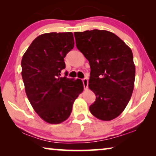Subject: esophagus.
<instances>
[{
    "label": "esophagus",
    "mask_w": 156,
    "mask_h": 156,
    "mask_svg": "<svg viewBox=\"0 0 156 156\" xmlns=\"http://www.w3.org/2000/svg\"><path fill=\"white\" fill-rule=\"evenodd\" d=\"M82 82H83V85H84V89H86L87 87H88V80H87V78L83 79Z\"/></svg>",
    "instance_id": "obj_1"
}]
</instances>
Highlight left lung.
I'll return each instance as SVG.
<instances>
[{
  "label": "left lung",
  "instance_id": "8db88e82",
  "mask_svg": "<svg viewBox=\"0 0 156 156\" xmlns=\"http://www.w3.org/2000/svg\"><path fill=\"white\" fill-rule=\"evenodd\" d=\"M76 46L89 61V87L96 95L91 114L111 121L125 109L133 93L136 68L131 48L114 33L92 30L75 32Z\"/></svg>",
  "mask_w": 156,
  "mask_h": 156
}]
</instances>
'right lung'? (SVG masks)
Segmentation results:
<instances>
[{"label":"right lung","instance_id":"obj_1","mask_svg":"<svg viewBox=\"0 0 156 156\" xmlns=\"http://www.w3.org/2000/svg\"><path fill=\"white\" fill-rule=\"evenodd\" d=\"M74 45L72 33L42 34L33 40L21 61L27 97L38 116L51 124L69 118L74 100L84 89L81 80L60 76L65 68L64 58Z\"/></svg>","mask_w":156,"mask_h":156}]
</instances>
